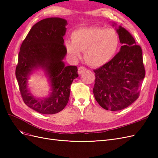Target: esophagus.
<instances>
[{"instance_id": "esophagus-1", "label": "esophagus", "mask_w": 158, "mask_h": 158, "mask_svg": "<svg viewBox=\"0 0 158 158\" xmlns=\"http://www.w3.org/2000/svg\"><path fill=\"white\" fill-rule=\"evenodd\" d=\"M86 70H87L86 68L84 67V66H80V67L78 68V73L79 74H82Z\"/></svg>"}]
</instances>
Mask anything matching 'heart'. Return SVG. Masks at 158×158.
<instances>
[{
    "label": "heart",
    "instance_id": "1",
    "mask_svg": "<svg viewBox=\"0 0 158 158\" xmlns=\"http://www.w3.org/2000/svg\"><path fill=\"white\" fill-rule=\"evenodd\" d=\"M69 53L78 58L80 51L92 66L98 67L107 63L116 55L119 46V37L113 29L99 27H81L71 34V42H65Z\"/></svg>",
    "mask_w": 158,
    "mask_h": 158
}]
</instances>
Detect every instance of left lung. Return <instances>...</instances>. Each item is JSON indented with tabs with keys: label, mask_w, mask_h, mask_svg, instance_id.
Returning <instances> with one entry per match:
<instances>
[{
	"label": "left lung",
	"mask_w": 158,
	"mask_h": 158,
	"mask_svg": "<svg viewBox=\"0 0 158 158\" xmlns=\"http://www.w3.org/2000/svg\"><path fill=\"white\" fill-rule=\"evenodd\" d=\"M117 31L123 44L120 51L94 70L95 100L103 109L112 111L125 109L136 101L146 74L140 46L124 27L119 26Z\"/></svg>",
	"instance_id": "8db88e82"
}]
</instances>
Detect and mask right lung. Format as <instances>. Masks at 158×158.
<instances>
[{
    "label": "right lung",
    "instance_id": "1",
    "mask_svg": "<svg viewBox=\"0 0 158 158\" xmlns=\"http://www.w3.org/2000/svg\"><path fill=\"white\" fill-rule=\"evenodd\" d=\"M67 22L60 18H45L36 23L23 41L18 54L16 77L23 102L35 111L52 114L67 104L70 85L78 76L76 66H66L63 37ZM42 68L50 76L52 93L49 98L37 99L27 88V76L33 69Z\"/></svg>",
    "mask_w": 158,
    "mask_h": 158
}]
</instances>
